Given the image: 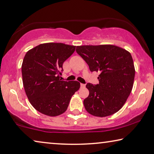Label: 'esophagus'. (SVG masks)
I'll list each match as a JSON object with an SVG mask.
<instances>
[{"mask_svg": "<svg viewBox=\"0 0 154 154\" xmlns=\"http://www.w3.org/2000/svg\"><path fill=\"white\" fill-rule=\"evenodd\" d=\"M80 85H81L82 88H84L85 86H86V85H85L84 84H82V83H81V84H80Z\"/></svg>", "mask_w": 154, "mask_h": 154, "instance_id": "1", "label": "esophagus"}]
</instances>
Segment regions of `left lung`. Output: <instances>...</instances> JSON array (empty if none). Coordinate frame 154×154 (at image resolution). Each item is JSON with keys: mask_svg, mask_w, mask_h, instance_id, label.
I'll return each instance as SVG.
<instances>
[{"mask_svg": "<svg viewBox=\"0 0 154 154\" xmlns=\"http://www.w3.org/2000/svg\"><path fill=\"white\" fill-rule=\"evenodd\" d=\"M76 51L90 71L100 72L98 84H86L89 90L88 97L84 100L86 111L99 117L116 113L132 90L135 68L130 53L110 45L79 46Z\"/></svg>", "mask_w": 154, "mask_h": 154, "instance_id": "obj_1", "label": "left lung"}]
</instances>
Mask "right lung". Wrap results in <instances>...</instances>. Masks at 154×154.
Masks as SVG:
<instances>
[{
	"label": "right lung",
	"mask_w": 154,
	"mask_h": 154,
	"mask_svg": "<svg viewBox=\"0 0 154 154\" xmlns=\"http://www.w3.org/2000/svg\"><path fill=\"white\" fill-rule=\"evenodd\" d=\"M75 47L63 43L41 44L24 56L22 64L24 90L31 104L42 114L50 116L63 114L79 89V82L60 79L64 70L63 63L74 53Z\"/></svg>",
	"instance_id": "obj_1"
}]
</instances>
